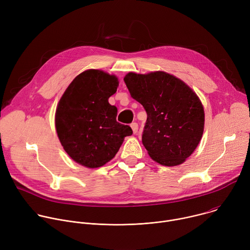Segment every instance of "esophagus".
I'll return each instance as SVG.
<instances>
[{"instance_id":"obj_1","label":"esophagus","mask_w":250,"mask_h":250,"mask_svg":"<svg viewBox=\"0 0 250 250\" xmlns=\"http://www.w3.org/2000/svg\"><path fill=\"white\" fill-rule=\"evenodd\" d=\"M130 126H131V128H132L133 133L135 134V133L137 132V130H138V125H137L136 123H132V124L130 125Z\"/></svg>"}]
</instances>
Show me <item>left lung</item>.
<instances>
[{
    "label": "left lung",
    "mask_w": 250,
    "mask_h": 250,
    "mask_svg": "<svg viewBox=\"0 0 250 250\" xmlns=\"http://www.w3.org/2000/svg\"><path fill=\"white\" fill-rule=\"evenodd\" d=\"M125 83L147 114L142 144L149 156L165 166L182 164L196 149L205 124L203 104L182 80L163 71L129 72Z\"/></svg>",
    "instance_id": "left-lung-1"
}]
</instances>
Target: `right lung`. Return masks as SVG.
Wrapping results in <instances>:
<instances>
[{
	"mask_svg": "<svg viewBox=\"0 0 250 250\" xmlns=\"http://www.w3.org/2000/svg\"><path fill=\"white\" fill-rule=\"evenodd\" d=\"M118 86L115 75L86 70L71 82L58 103V138L67 154L85 167L98 168L112 160L125 137L132 134L129 125L117 122V106L109 103Z\"/></svg>",
	"mask_w": 250,
	"mask_h": 250,
	"instance_id": "add662e5",
	"label": "right lung"
}]
</instances>
